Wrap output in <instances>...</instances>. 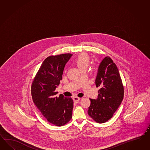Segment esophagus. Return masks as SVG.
<instances>
[{"instance_id":"obj_1","label":"esophagus","mask_w":150,"mask_h":150,"mask_svg":"<svg viewBox=\"0 0 150 150\" xmlns=\"http://www.w3.org/2000/svg\"><path fill=\"white\" fill-rule=\"evenodd\" d=\"M80 98H78V97H74L73 98L74 101L75 102H76V103H77V102H79V100H80Z\"/></svg>"}]
</instances>
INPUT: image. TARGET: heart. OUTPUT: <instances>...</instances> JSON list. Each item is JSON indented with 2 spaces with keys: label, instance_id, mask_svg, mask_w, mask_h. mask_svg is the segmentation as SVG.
I'll list each match as a JSON object with an SVG mask.
<instances>
[{
  "label": "heart",
  "instance_id": "1",
  "mask_svg": "<svg viewBox=\"0 0 150 150\" xmlns=\"http://www.w3.org/2000/svg\"><path fill=\"white\" fill-rule=\"evenodd\" d=\"M90 62V57L86 53H81L75 59V63L79 69L87 68Z\"/></svg>",
  "mask_w": 150,
  "mask_h": 150
}]
</instances>
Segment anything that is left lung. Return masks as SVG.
<instances>
[{"instance_id":"left-lung-1","label":"left lung","mask_w":150,"mask_h":150,"mask_svg":"<svg viewBox=\"0 0 150 150\" xmlns=\"http://www.w3.org/2000/svg\"><path fill=\"white\" fill-rule=\"evenodd\" d=\"M96 87H100L98 99H90L88 115L98 123L111 119L124 98V88L116 64L109 56L103 59L95 80Z\"/></svg>"}]
</instances>
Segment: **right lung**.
<instances>
[{
  "label": "right lung",
  "instance_id": "obj_1",
  "mask_svg": "<svg viewBox=\"0 0 150 150\" xmlns=\"http://www.w3.org/2000/svg\"><path fill=\"white\" fill-rule=\"evenodd\" d=\"M72 54L50 56L44 59L31 85V95L37 108L48 122L57 126L67 124L72 118L73 100L55 91L62 79L66 63Z\"/></svg>",
  "mask_w": 150,
  "mask_h": 150
}]
</instances>
